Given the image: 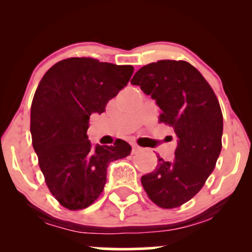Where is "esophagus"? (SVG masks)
I'll return each instance as SVG.
<instances>
[{"instance_id": "34e87169", "label": "esophagus", "mask_w": 252, "mask_h": 252, "mask_svg": "<svg viewBox=\"0 0 252 252\" xmlns=\"http://www.w3.org/2000/svg\"><path fill=\"white\" fill-rule=\"evenodd\" d=\"M140 150H141V148L137 146V144H132V150H131L132 154H136V153H138Z\"/></svg>"}]
</instances>
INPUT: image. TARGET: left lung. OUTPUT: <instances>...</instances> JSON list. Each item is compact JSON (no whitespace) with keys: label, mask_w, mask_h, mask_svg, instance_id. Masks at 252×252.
<instances>
[{"label":"left lung","mask_w":252,"mask_h":252,"mask_svg":"<svg viewBox=\"0 0 252 252\" xmlns=\"http://www.w3.org/2000/svg\"><path fill=\"white\" fill-rule=\"evenodd\" d=\"M161 109L158 121L178 137L173 160L158 158L154 172L141 182L161 209L181 206L202 189L221 150L222 114L218 98L194 66L184 60H158L131 79Z\"/></svg>","instance_id":"8db88e82"}]
</instances>
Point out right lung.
<instances>
[{
	"label": "right lung",
	"mask_w": 252,
	"mask_h": 252,
	"mask_svg": "<svg viewBox=\"0 0 252 252\" xmlns=\"http://www.w3.org/2000/svg\"><path fill=\"white\" fill-rule=\"evenodd\" d=\"M131 65L68 58L43 74L31 108L33 148L46 185L65 209L83 210L103 192L109 163L130 155L131 147L91 146L86 131L94 112L102 114L110 99L128 84Z\"/></svg>",
	"instance_id": "right-lung-1"
}]
</instances>
